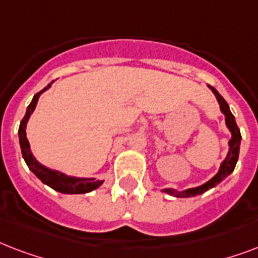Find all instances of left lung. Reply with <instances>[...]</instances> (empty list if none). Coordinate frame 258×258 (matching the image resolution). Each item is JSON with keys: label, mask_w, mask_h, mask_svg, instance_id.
<instances>
[{"label": "left lung", "mask_w": 258, "mask_h": 258, "mask_svg": "<svg viewBox=\"0 0 258 258\" xmlns=\"http://www.w3.org/2000/svg\"><path fill=\"white\" fill-rule=\"evenodd\" d=\"M209 89L214 93V96H216L217 101H218V104H220V109L221 112L225 115V124L228 127V130L230 131V141L228 142L229 145V151L226 154V158H225L224 161L221 162L220 169L217 171V174L213 178L208 180V182H205L204 184H201V186H196V187H190L186 188V190H175V188H163L162 192H166V194H169V196L175 197V198H190V197H196V196H201V194H204L205 191H208L210 188L216 187L217 184L222 182V180L226 178L228 175H230L236 167V163L238 161V154H240V145H241V133L240 128L237 127L236 119L233 116V113L230 112V108H229V104L225 101V99L221 96L218 91H217L214 87L209 86Z\"/></svg>", "instance_id": "8db88e82"}]
</instances>
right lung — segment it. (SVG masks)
I'll use <instances>...</instances> for the list:
<instances>
[{
  "label": "right lung",
  "instance_id": "add662e5",
  "mask_svg": "<svg viewBox=\"0 0 258 258\" xmlns=\"http://www.w3.org/2000/svg\"><path fill=\"white\" fill-rule=\"evenodd\" d=\"M53 82L49 83L45 88L36 93L30 101V104L26 108V113L24 119L20 123V128H18V139H20V147H21V153L24 161L28 165L29 170L33 172L34 175L37 176L38 179L41 180L42 183H45L46 186H49L53 190L62 194H86V192L96 190L99 186L103 184L104 180L96 179V178H80V176L67 175L64 172L57 171V170L49 169L46 166L41 165L40 162L34 158L32 150H30V145L28 138H26V124L29 121V117L32 116V113L36 109L37 101L40 99L42 93L45 92L46 89H49L52 87Z\"/></svg>",
  "mask_w": 258,
  "mask_h": 258
}]
</instances>
